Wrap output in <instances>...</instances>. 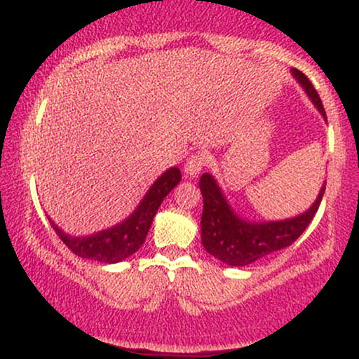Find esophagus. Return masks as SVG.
<instances>
[{
    "mask_svg": "<svg viewBox=\"0 0 359 359\" xmlns=\"http://www.w3.org/2000/svg\"><path fill=\"white\" fill-rule=\"evenodd\" d=\"M205 163H208V155H205L204 151H197V154L189 156L187 162H185V174L189 177H197L201 174V170L205 167Z\"/></svg>",
    "mask_w": 359,
    "mask_h": 359,
    "instance_id": "esophagus-1",
    "label": "esophagus"
}]
</instances>
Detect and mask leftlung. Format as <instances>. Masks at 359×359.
<instances>
[{
    "label": "left lung",
    "mask_w": 359,
    "mask_h": 359,
    "mask_svg": "<svg viewBox=\"0 0 359 359\" xmlns=\"http://www.w3.org/2000/svg\"><path fill=\"white\" fill-rule=\"evenodd\" d=\"M292 76L302 86L309 100L325 119L323 101L307 76H304L297 69H292ZM199 187L204 199L201 240L205 251L229 266H246L266 255L287 248L306 231L323 201L325 182L320 187L319 196L316 197V203L306 212L290 219L263 222L246 221L238 216L211 174H203Z\"/></svg>",
    "instance_id": "8db88e82"
}]
</instances>
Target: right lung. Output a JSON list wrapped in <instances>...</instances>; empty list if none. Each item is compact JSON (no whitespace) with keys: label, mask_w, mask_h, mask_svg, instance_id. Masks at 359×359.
<instances>
[{"label":"right lung","mask_w":359,"mask_h":359,"mask_svg":"<svg viewBox=\"0 0 359 359\" xmlns=\"http://www.w3.org/2000/svg\"><path fill=\"white\" fill-rule=\"evenodd\" d=\"M180 179H182V174L179 168L170 167L151 184L142 203L125 221L118 222L116 226H111L108 229H102V231L89 234V236H72L60 229L52 219L50 224L57 236L77 257L101 263L123 262L142 248L160 204L180 182Z\"/></svg>","instance_id":"right-lung-1"}]
</instances>
